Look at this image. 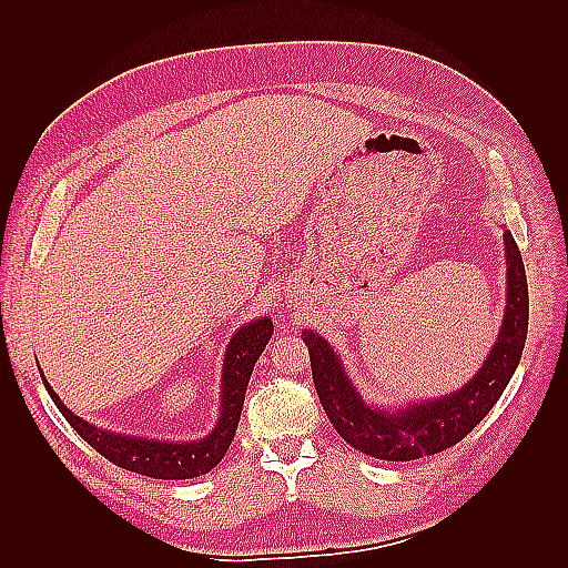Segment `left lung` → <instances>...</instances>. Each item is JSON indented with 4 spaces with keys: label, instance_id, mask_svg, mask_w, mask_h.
I'll return each mask as SVG.
<instances>
[{
    "label": "left lung",
    "instance_id": "obj_1",
    "mask_svg": "<svg viewBox=\"0 0 568 568\" xmlns=\"http://www.w3.org/2000/svg\"><path fill=\"white\" fill-rule=\"evenodd\" d=\"M505 312L490 354L462 388L427 400H413L383 407L364 400L354 381L344 371L342 356L322 334L305 329L303 342L310 348L312 378L320 403L339 437L354 449L383 462H413L439 454L462 442L484 419L513 373L520 364L527 339L529 295L523 253L510 232H505Z\"/></svg>",
    "mask_w": 568,
    "mask_h": 568
}]
</instances>
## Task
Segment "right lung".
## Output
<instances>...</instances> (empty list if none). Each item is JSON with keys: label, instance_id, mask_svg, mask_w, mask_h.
I'll use <instances>...</instances> for the list:
<instances>
[{"label": "right lung", "instance_id": "obj_1", "mask_svg": "<svg viewBox=\"0 0 568 568\" xmlns=\"http://www.w3.org/2000/svg\"><path fill=\"white\" fill-rule=\"evenodd\" d=\"M273 336V322L268 317L251 320L244 327H239L226 344L224 364H222V393H220V417H216L210 434L190 442H168V439H149L136 437V434H122L100 429L92 422L78 417L68 405L60 400L55 390L43 378L48 395L53 397L55 407L60 409L70 427L88 442L94 452L110 458L119 468L134 470L141 476L163 478V480H185L210 474V470L222 462L229 444H232L241 407H244L246 388L251 381L253 366L263 354L265 344ZM43 373V371H41Z\"/></svg>", "mask_w": 568, "mask_h": 568}]
</instances>
